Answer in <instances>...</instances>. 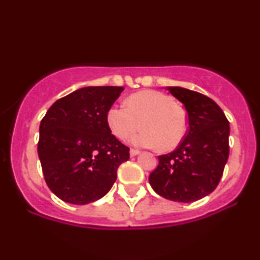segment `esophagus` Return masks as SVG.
Here are the masks:
<instances>
[{"instance_id":"obj_1","label":"esophagus","mask_w":260,"mask_h":260,"mask_svg":"<svg viewBox=\"0 0 260 260\" xmlns=\"http://www.w3.org/2000/svg\"><path fill=\"white\" fill-rule=\"evenodd\" d=\"M139 153H140V151L138 150V149H131V151H129L131 156H137V155H138Z\"/></svg>"}]
</instances>
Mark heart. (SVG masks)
Returning a JSON list of instances; mask_svg holds the SVG:
<instances>
[{
	"mask_svg": "<svg viewBox=\"0 0 260 260\" xmlns=\"http://www.w3.org/2000/svg\"><path fill=\"white\" fill-rule=\"evenodd\" d=\"M106 122L116 138L123 140L143 127L131 138L137 147L172 150L187 133V115L174 98L164 92L144 90L131 95L126 105H113L107 110Z\"/></svg>",
	"mask_w": 260,
	"mask_h": 260,
	"instance_id": "obj_1",
	"label": "heart"
}]
</instances>
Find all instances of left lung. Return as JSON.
I'll use <instances>...</instances> for the list:
<instances>
[{
  "mask_svg": "<svg viewBox=\"0 0 260 260\" xmlns=\"http://www.w3.org/2000/svg\"><path fill=\"white\" fill-rule=\"evenodd\" d=\"M188 113V132L172 153L160 155L149 176L157 194L190 203L210 194L219 184L229 159L230 124L210 98L181 86H168Z\"/></svg>",
  "mask_w": 260,
  "mask_h": 260,
  "instance_id": "8db88e82",
  "label": "left lung"
}]
</instances>
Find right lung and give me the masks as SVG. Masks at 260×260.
Instances as JSON below:
<instances>
[{"label":"right lung","mask_w":260,"mask_h":260,"mask_svg":"<svg viewBox=\"0 0 260 260\" xmlns=\"http://www.w3.org/2000/svg\"><path fill=\"white\" fill-rule=\"evenodd\" d=\"M122 86H85L56 101L41 120L38 154L47 186L66 203L84 205L111 189L129 148L106 122Z\"/></svg>","instance_id":"obj_1"}]
</instances>
